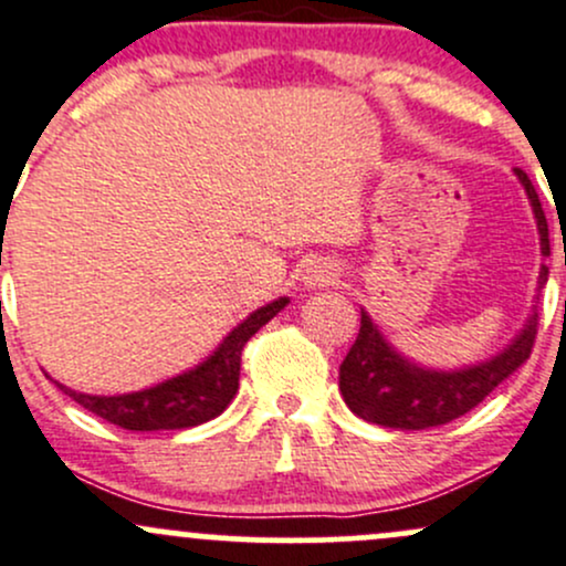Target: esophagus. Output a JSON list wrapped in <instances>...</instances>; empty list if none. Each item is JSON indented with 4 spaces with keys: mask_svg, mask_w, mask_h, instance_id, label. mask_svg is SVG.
Instances as JSON below:
<instances>
[{
    "mask_svg": "<svg viewBox=\"0 0 566 566\" xmlns=\"http://www.w3.org/2000/svg\"><path fill=\"white\" fill-rule=\"evenodd\" d=\"M338 279H342V271L333 263H325V260L308 263L306 271H303V282L308 287H331V284H338Z\"/></svg>",
    "mask_w": 566,
    "mask_h": 566,
    "instance_id": "esophagus-1",
    "label": "esophagus"
}]
</instances>
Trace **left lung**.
<instances>
[{
    "label": "left lung",
    "mask_w": 566,
    "mask_h": 566,
    "mask_svg": "<svg viewBox=\"0 0 566 566\" xmlns=\"http://www.w3.org/2000/svg\"><path fill=\"white\" fill-rule=\"evenodd\" d=\"M528 200H532L534 219L539 230V247L543 254H551L548 222L539 206L537 189L528 181L521 168H515ZM548 282V265L539 268V287ZM537 308L526 319L523 331L513 338L507 349L496 358L478 363V366L458 368V371H433L418 363L398 355L377 331L366 312H360V331L355 344L349 347L347 358L338 368V390L344 403L368 423L385 428H401V431H420V428L444 426L461 418L469 409L485 401L504 379L526 363L532 355L534 338H537Z\"/></svg>",
    "instance_id": "8db88e82"
}]
</instances>
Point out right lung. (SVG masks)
I'll return each instance as SVG.
<instances>
[{
	"label": "right lung",
	"instance_id": "right-lung-1",
	"mask_svg": "<svg viewBox=\"0 0 566 566\" xmlns=\"http://www.w3.org/2000/svg\"><path fill=\"white\" fill-rule=\"evenodd\" d=\"M287 303V298H279L260 306L224 336L211 358L195 366L192 371L178 374L148 390L124 392V396H88V392H75L56 385L83 409L127 431H174V428L200 426L222 415L233 401L238 377H241L243 344L263 328L268 319L276 317Z\"/></svg>",
	"mask_w": 566,
	"mask_h": 566
}]
</instances>
